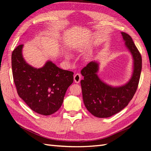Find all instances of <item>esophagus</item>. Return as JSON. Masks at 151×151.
Returning <instances> with one entry per match:
<instances>
[{
	"label": "esophagus",
	"instance_id": "obj_1",
	"mask_svg": "<svg viewBox=\"0 0 151 151\" xmlns=\"http://www.w3.org/2000/svg\"><path fill=\"white\" fill-rule=\"evenodd\" d=\"M81 78H82V76H81L79 73H76V75L74 76V81L75 83H79L81 80Z\"/></svg>",
	"mask_w": 151,
	"mask_h": 151
}]
</instances>
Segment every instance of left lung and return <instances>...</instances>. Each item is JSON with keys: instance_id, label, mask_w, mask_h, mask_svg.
<instances>
[{"instance_id": "8db88e82", "label": "left lung", "mask_w": 151, "mask_h": 151, "mask_svg": "<svg viewBox=\"0 0 151 151\" xmlns=\"http://www.w3.org/2000/svg\"><path fill=\"white\" fill-rule=\"evenodd\" d=\"M121 34L134 60L133 75L128 82L117 87L103 82L97 75L99 66L96 62H91L81 71L84 76L80 82L84 105L91 114L99 118L111 117L124 109L133 98L140 80L141 54L131 37L125 32Z\"/></svg>"}]
</instances>
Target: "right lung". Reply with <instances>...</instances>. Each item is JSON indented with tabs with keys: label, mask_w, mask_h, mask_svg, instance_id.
I'll return each mask as SVG.
<instances>
[{
	"label": "right lung",
	"mask_w": 151,
	"mask_h": 151,
	"mask_svg": "<svg viewBox=\"0 0 151 151\" xmlns=\"http://www.w3.org/2000/svg\"><path fill=\"white\" fill-rule=\"evenodd\" d=\"M23 45L11 55L13 80L18 96L35 112L53 114L60 109L68 88L73 82V72L64 70L48 61L43 67L30 66L22 57Z\"/></svg>",
	"instance_id": "right-lung-1"
}]
</instances>
